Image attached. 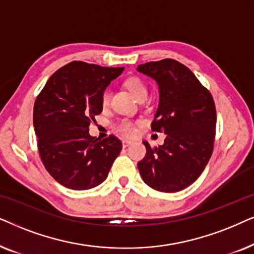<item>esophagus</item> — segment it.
I'll list each match as a JSON object with an SVG mask.
<instances>
[{
    "mask_svg": "<svg viewBox=\"0 0 254 254\" xmlns=\"http://www.w3.org/2000/svg\"><path fill=\"white\" fill-rule=\"evenodd\" d=\"M122 144H123V147H127L130 144H132V140L123 139V140H122Z\"/></svg>",
    "mask_w": 254,
    "mask_h": 254,
    "instance_id": "obj_1",
    "label": "esophagus"
}]
</instances>
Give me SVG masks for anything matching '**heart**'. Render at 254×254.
Here are the masks:
<instances>
[{
  "label": "heart",
  "instance_id": "b5f03b06",
  "mask_svg": "<svg viewBox=\"0 0 254 254\" xmlns=\"http://www.w3.org/2000/svg\"><path fill=\"white\" fill-rule=\"evenodd\" d=\"M127 89L130 90V93L136 97L137 100L144 99V97H147V87L143 81L138 77H132V79H129L127 81ZM110 100V92L109 89H106L102 94V97H101V101H102V104L104 107L108 106ZM116 130L118 132L124 134V136H132L134 132V125L132 122L127 120H121L116 124Z\"/></svg>",
  "mask_w": 254,
  "mask_h": 254
}]
</instances>
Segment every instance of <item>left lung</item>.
Instances as JSON below:
<instances>
[{
	"instance_id": "left-lung-1",
	"label": "left lung",
	"mask_w": 254,
	"mask_h": 254,
	"mask_svg": "<svg viewBox=\"0 0 254 254\" xmlns=\"http://www.w3.org/2000/svg\"><path fill=\"white\" fill-rule=\"evenodd\" d=\"M159 88V104L152 130L166 134L159 146L146 147L138 162L143 181L162 192H175L200 177L211 157L215 140L216 108L211 94L188 67L164 59L137 67Z\"/></svg>"
}]
</instances>
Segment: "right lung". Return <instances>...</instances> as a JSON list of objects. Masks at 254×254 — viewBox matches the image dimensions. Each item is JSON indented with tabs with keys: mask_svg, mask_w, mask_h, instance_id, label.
Here are the masks:
<instances>
[{
	"mask_svg": "<svg viewBox=\"0 0 254 254\" xmlns=\"http://www.w3.org/2000/svg\"><path fill=\"white\" fill-rule=\"evenodd\" d=\"M124 67L73 62L52 74L33 107L40 158L54 180L74 190L102 184L122 141L89 134L90 120L102 113V94Z\"/></svg>",
	"mask_w": 254,
	"mask_h": 254,
	"instance_id": "1",
	"label": "right lung"
}]
</instances>
